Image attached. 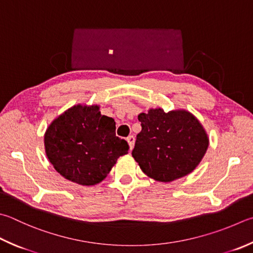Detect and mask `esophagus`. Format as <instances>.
Wrapping results in <instances>:
<instances>
[{
  "instance_id": "esophagus-1",
  "label": "esophagus",
  "mask_w": 253,
  "mask_h": 253,
  "mask_svg": "<svg viewBox=\"0 0 253 253\" xmlns=\"http://www.w3.org/2000/svg\"><path fill=\"white\" fill-rule=\"evenodd\" d=\"M126 140L128 141V145H129V148H130V150L134 148V144H135V137L132 136V135H130V136H128L127 138H126Z\"/></svg>"
}]
</instances>
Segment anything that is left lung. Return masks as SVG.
<instances>
[{"label": "left lung", "mask_w": 253, "mask_h": 253, "mask_svg": "<svg viewBox=\"0 0 253 253\" xmlns=\"http://www.w3.org/2000/svg\"><path fill=\"white\" fill-rule=\"evenodd\" d=\"M138 121L141 131L131 155L147 176L170 182L198 166L209 139L194 115L186 111L165 113L156 108L141 113Z\"/></svg>", "instance_id": "8db88e82"}]
</instances>
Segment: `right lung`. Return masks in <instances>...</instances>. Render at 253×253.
Wrapping results in <instances>:
<instances>
[{
    "label": "right lung",
    "instance_id": "obj_1",
    "mask_svg": "<svg viewBox=\"0 0 253 253\" xmlns=\"http://www.w3.org/2000/svg\"><path fill=\"white\" fill-rule=\"evenodd\" d=\"M115 129L116 123L100 114L97 105H76L54 119L45 132L47 158L68 180L82 186L96 185L129 149Z\"/></svg>",
    "mask_w": 253,
    "mask_h": 253
}]
</instances>
